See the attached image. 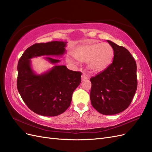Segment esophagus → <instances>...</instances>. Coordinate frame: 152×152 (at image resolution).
Here are the masks:
<instances>
[{
  "label": "esophagus",
  "mask_w": 152,
  "mask_h": 152,
  "mask_svg": "<svg viewBox=\"0 0 152 152\" xmlns=\"http://www.w3.org/2000/svg\"><path fill=\"white\" fill-rule=\"evenodd\" d=\"M82 80H86V79H88V76H87V75H86V74H83L82 75Z\"/></svg>",
  "instance_id": "34e87169"
}]
</instances>
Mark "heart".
<instances>
[{
	"label": "heart",
	"instance_id": "1",
	"mask_svg": "<svg viewBox=\"0 0 152 152\" xmlns=\"http://www.w3.org/2000/svg\"><path fill=\"white\" fill-rule=\"evenodd\" d=\"M113 54L112 47L108 43L92 44L78 48L74 56L81 62L88 63V67L91 71L99 72L111 64Z\"/></svg>",
	"mask_w": 152,
	"mask_h": 152
}]
</instances>
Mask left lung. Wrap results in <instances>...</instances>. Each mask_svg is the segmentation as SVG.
Returning <instances> with one entry per match:
<instances>
[{
  "instance_id": "obj_1",
  "label": "left lung",
  "mask_w": 152,
  "mask_h": 152,
  "mask_svg": "<svg viewBox=\"0 0 152 152\" xmlns=\"http://www.w3.org/2000/svg\"><path fill=\"white\" fill-rule=\"evenodd\" d=\"M114 51L113 62L103 72L91 78L90 98L100 113L115 115L131 104L137 89L136 63L129 50L110 40Z\"/></svg>"
}]
</instances>
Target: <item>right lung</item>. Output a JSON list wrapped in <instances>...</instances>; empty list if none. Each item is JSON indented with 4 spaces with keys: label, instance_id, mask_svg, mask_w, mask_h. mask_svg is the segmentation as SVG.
<instances>
[{
    "label": "right lung",
    "instance_id": "obj_1",
    "mask_svg": "<svg viewBox=\"0 0 152 152\" xmlns=\"http://www.w3.org/2000/svg\"><path fill=\"white\" fill-rule=\"evenodd\" d=\"M66 44L62 41L35 44L25 50L18 61V92L27 107L37 114L54 117L65 112L73 91L80 84L82 73L68 70L66 66L56 65L41 75L31 69V58L61 56ZM45 58L54 65L60 61L49 56Z\"/></svg>",
    "mask_w": 152,
    "mask_h": 152
}]
</instances>
